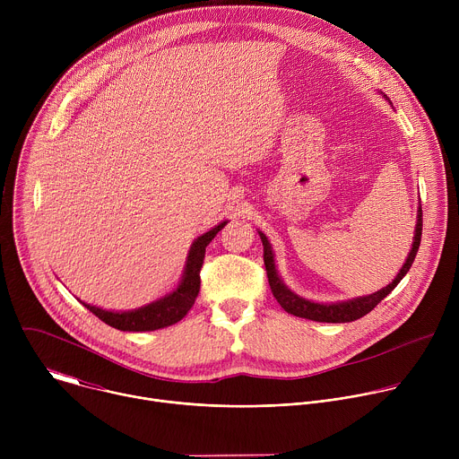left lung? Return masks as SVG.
<instances>
[{"label": "left lung", "mask_w": 459, "mask_h": 459, "mask_svg": "<svg viewBox=\"0 0 459 459\" xmlns=\"http://www.w3.org/2000/svg\"><path fill=\"white\" fill-rule=\"evenodd\" d=\"M383 98H386V96L383 94ZM421 230H423V212H421V204H420L416 229H414V239H412V248H411V252H409V255L405 259L403 267L400 269L398 276L392 280L386 287H383L381 290H377L374 294L352 298V299H347V301H336V303H317V301L305 299L303 296H298L296 292H292L283 283L281 276L278 274L274 250H273V245H271L269 238L261 230H257V234L261 238V243H264V261H265L269 285H271L273 294L278 299V303L289 314L298 316V317H305V319H312V321H319V323H349V321H356V319L363 317L365 314H368L383 298H386L392 290L396 289V285L403 280V276L409 273V269L414 264V257L418 254L420 241H421Z\"/></svg>", "instance_id": "left-lung-1"}]
</instances>
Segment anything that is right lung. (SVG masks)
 <instances>
[{
  "label": "right lung",
  "instance_id": "obj_1",
  "mask_svg": "<svg viewBox=\"0 0 459 459\" xmlns=\"http://www.w3.org/2000/svg\"><path fill=\"white\" fill-rule=\"evenodd\" d=\"M225 225H227V221H221L214 229L207 230L205 234L198 236L192 241L178 287L174 290H170L169 294L161 296L160 299L147 303L140 308L119 310V312L105 310L101 307H96V305H91L85 301H82V303L101 321H105L107 325L114 326V329H117V331H123V333L158 331V329H165V326L178 323L179 319H183L186 316V312L192 308L195 298H198L200 283H202L200 271L204 265L205 248Z\"/></svg>",
  "mask_w": 459,
  "mask_h": 459
}]
</instances>
